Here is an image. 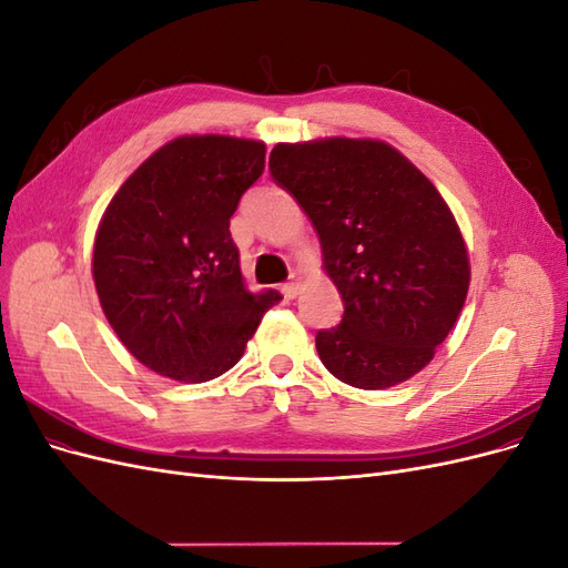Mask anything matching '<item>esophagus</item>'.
<instances>
[{"label": "esophagus", "mask_w": 568, "mask_h": 568, "mask_svg": "<svg viewBox=\"0 0 568 568\" xmlns=\"http://www.w3.org/2000/svg\"><path fill=\"white\" fill-rule=\"evenodd\" d=\"M301 284H303V280L298 277V274H291V280L284 284V296L288 298V301H294L296 296H298V291H301Z\"/></svg>", "instance_id": "obj_1"}]
</instances>
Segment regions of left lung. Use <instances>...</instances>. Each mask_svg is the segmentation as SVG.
Here are the masks:
<instances>
[{
	"label": "left lung",
	"mask_w": 568,
	"mask_h": 568,
	"mask_svg": "<svg viewBox=\"0 0 568 568\" xmlns=\"http://www.w3.org/2000/svg\"><path fill=\"white\" fill-rule=\"evenodd\" d=\"M270 173L298 201L343 298V320L315 336L343 384L379 390L424 369L469 291V255L438 189L379 140L277 144Z\"/></svg>",
	"instance_id": "obj_1"
}]
</instances>
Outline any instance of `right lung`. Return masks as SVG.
Segmentation results:
<instances>
[{
  "mask_svg": "<svg viewBox=\"0 0 568 568\" xmlns=\"http://www.w3.org/2000/svg\"><path fill=\"white\" fill-rule=\"evenodd\" d=\"M265 144L227 134L168 142L118 189L99 222L92 274L123 346L168 379L232 369L280 291L251 294L230 217L263 175Z\"/></svg>",
  "mask_w": 568,
  "mask_h": 568,
  "instance_id": "right-lung-1",
  "label": "right lung"
}]
</instances>
